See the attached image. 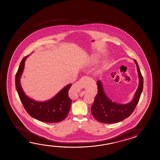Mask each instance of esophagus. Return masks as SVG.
Instances as JSON below:
<instances>
[{"label": "esophagus", "instance_id": "1", "mask_svg": "<svg viewBox=\"0 0 160 160\" xmlns=\"http://www.w3.org/2000/svg\"><path fill=\"white\" fill-rule=\"evenodd\" d=\"M88 77H86V76L82 77L78 82H77L75 84H74V86H73L74 88H75L76 90H79L81 88H82V87L84 86V84L85 83V82H86V80H88ZM72 97H74L75 98V97H76V95L74 94V96H72Z\"/></svg>", "mask_w": 160, "mask_h": 160}]
</instances>
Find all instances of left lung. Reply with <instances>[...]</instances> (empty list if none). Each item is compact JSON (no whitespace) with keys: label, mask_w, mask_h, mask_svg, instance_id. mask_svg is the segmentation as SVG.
Segmentation results:
<instances>
[{"label":"left lung","mask_w":160,"mask_h":160,"mask_svg":"<svg viewBox=\"0 0 160 160\" xmlns=\"http://www.w3.org/2000/svg\"><path fill=\"white\" fill-rule=\"evenodd\" d=\"M138 69L139 85L134 98L130 103L118 104L111 101L103 91L101 81H97L98 93L91 106V113L94 118L100 122L113 123L128 118L135 109L142 92L143 79L138 62L134 60Z\"/></svg>","instance_id":"obj_1"}]
</instances>
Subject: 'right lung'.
I'll use <instances>...</instances> for the list:
<instances>
[{"instance_id":"obj_1","label":"right lung","mask_w":160,"mask_h":160,"mask_svg":"<svg viewBox=\"0 0 160 160\" xmlns=\"http://www.w3.org/2000/svg\"><path fill=\"white\" fill-rule=\"evenodd\" d=\"M28 57L22 59L15 75V87L22 105L30 116L40 121L48 123L62 121L66 118L71 107V100L68 92L71 84L68 85L53 98L45 102H37L29 98L25 95L20 84V78Z\"/></svg>"}]
</instances>
